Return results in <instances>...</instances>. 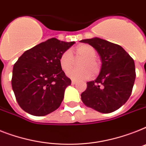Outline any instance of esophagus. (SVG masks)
Segmentation results:
<instances>
[{
    "instance_id": "1",
    "label": "esophagus",
    "mask_w": 146,
    "mask_h": 146,
    "mask_svg": "<svg viewBox=\"0 0 146 146\" xmlns=\"http://www.w3.org/2000/svg\"><path fill=\"white\" fill-rule=\"evenodd\" d=\"M77 81H76V80H74V79H72L71 80V83H72V85H75V84H76Z\"/></svg>"
}]
</instances>
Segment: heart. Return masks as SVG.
Listing matches in <instances>:
<instances>
[{
	"mask_svg": "<svg viewBox=\"0 0 146 146\" xmlns=\"http://www.w3.org/2000/svg\"><path fill=\"white\" fill-rule=\"evenodd\" d=\"M97 52L93 46L88 44L79 45L75 48L76 59L82 58L79 61V69H72L67 72V76L73 79L85 80L93 75H98L101 70V64L97 58ZM59 64L64 71H68L74 64V58L70 50H66L61 54Z\"/></svg>",
	"mask_w": 146,
	"mask_h": 146,
	"instance_id": "obj_1",
	"label": "heart"
}]
</instances>
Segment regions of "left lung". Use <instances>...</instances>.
Returning a JSON list of instances; mask_svg holds the SVG:
<instances>
[{
    "mask_svg": "<svg viewBox=\"0 0 146 146\" xmlns=\"http://www.w3.org/2000/svg\"><path fill=\"white\" fill-rule=\"evenodd\" d=\"M81 42L95 48L102 61L98 78L88 82L81 94L85 105L102 113H110L128 100L136 78L133 59L118 44L100 38L86 39Z\"/></svg>",
    "mask_w": 146,
    "mask_h": 146,
    "instance_id": "left-lung-1",
    "label": "left lung"
}]
</instances>
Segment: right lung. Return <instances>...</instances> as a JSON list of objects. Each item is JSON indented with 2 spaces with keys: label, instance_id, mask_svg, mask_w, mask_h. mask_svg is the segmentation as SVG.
<instances>
[{
  "label": "right lung",
  "instance_id": "1",
  "mask_svg": "<svg viewBox=\"0 0 146 146\" xmlns=\"http://www.w3.org/2000/svg\"><path fill=\"white\" fill-rule=\"evenodd\" d=\"M74 43L49 39L19 58L13 66L12 87L24 111L43 116L60 106L71 80L61 69L59 58Z\"/></svg>",
  "mask_w": 146,
  "mask_h": 146
}]
</instances>
